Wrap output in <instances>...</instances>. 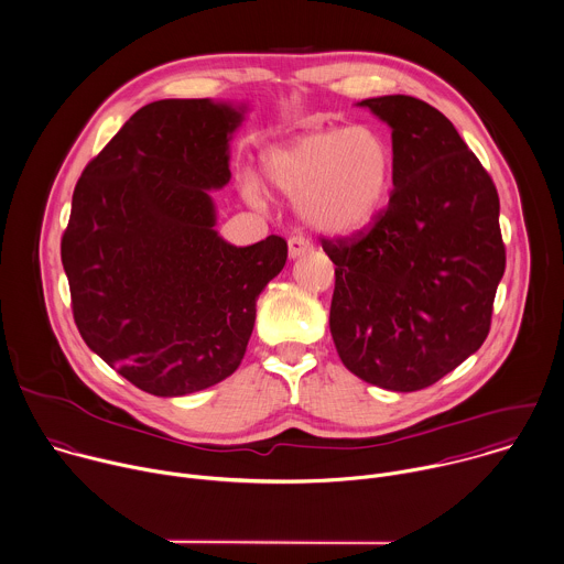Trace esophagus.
Here are the masks:
<instances>
[{"mask_svg":"<svg viewBox=\"0 0 564 564\" xmlns=\"http://www.w3.org/2000/svg\"><path fill=\"white\" fill-rule=\"evenodd\" d=\"M311 249H313V245L306 238H302V236L289 238V258H300V256L308 253Z\"/></svg>","mask_w":564,"mask_h":564,"instance_id":"34e87169","label":"esophagus"}]
</instances>
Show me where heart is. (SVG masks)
I'll use <instances>...</instances> for the list:
<instances>
[{"instance_id":"1","label":"heart","mask_w":564,"mask_h":564,"mask_svg":"<svg viewBox=\"0 0 564 564\" xmlns=\"http://www.w3.org/2000/svg\"><path fill=\"white\" fill-rule=\"evenodd\" d=\"M267 183L295 200L304 225L328 236H348L372 223L392 183V150L370 128H317L269 148L262 159ZM242 194L264 205L258 178L247 176Z\"/></svg>"}]
</instances>
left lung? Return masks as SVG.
I'll use <instances>...</instances> for the list:
<instances>
[{
	"label": "left lung",
	"instance_id": "8db88e82",
	"mask_svg": "<svg viewBox=\"0 0 564 564\" xmlns=\"http://www.w3.org/2000/svg\"><path fill=\"white\" fill-rule=\"evenodd\" d=\"M392 130V194L368 231L326 240L330 335L359 379L414 392L485 341L505 273L498 194L436 108L405 95L357 104Z\"/></svg>",
	"mask_w": 564,
	"mask_h": 564
}]
</instances>
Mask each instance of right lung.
Returning <instances> with one entry per match:
<instances>
[{"label":"right lung","instance_id":"1","mask_svg":"<svg viewBox=\"0 0 564 564\" xmlns=\"http://www.w3.org/2000/svg\"><path fill=\"white\" fill-rule=\"evenodd\" d=\"M245 106L163 99L141 108L84 170L62 262L75 324L108 366L156 397H183L240 366L286 240L225 242L209 189L229 183Z\"/></svg>","mask_w":564,"mask_h":564}]
</instances>
